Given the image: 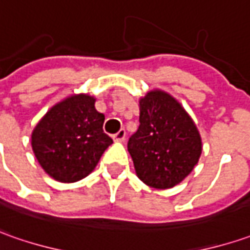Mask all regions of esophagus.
<instances>
[{
	"mask_svg": "<svg viewBox=\"0 0 250 250\" xmlns=\"http://www.w3.org/2000/svg\"><path fill=\"white\" fill-rule=\"evenodd\" d=\"M113 140L117 142H123L125 140V128H122V130H119L116 134H113Z\"/></svg>",
	"mask_w": 250,
	"mask_h": 250,
	"instance_id": "obj_1",
	"label": "esophagus"
}]
</instances>
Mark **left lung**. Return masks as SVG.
<instances>
[{"label": "left lung", "mask_w": 250, "mask_h": 250, "mask_svg": "<svg viewBox=\"0 0 250 250\" xmlns=\"http://www.w3.org/2000/svg\"><path fill=\"white\" fill-rule=\"evenodd\" d=\"M127 148L140 180L166 189L194 170L202 142L192 119L176 99L163 91H151L140 99V125Z\"/></svg>", "instance_id": "obj_1"}]
</instances>
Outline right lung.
I'll list each match as a JSON object with an SVG mask.
<instances>
[{
	"label": "right lung",
	"mask_w": 250,
	"mask_h": 250,
	"mask_svg": "<svg viewBox=\"0 0 250 250\" xmlns=\"http://www.w3.org/2000/svg\"><path fill=\"white\" fill-rule=\"evenodd\" d=\"M90 95H74L59 102L40 120L31 146L41 167L61 183L87 177L113 140L104 133L105 116Z\"/></svg>",
	"instance_id": "obj_1"
}]
</instances>
